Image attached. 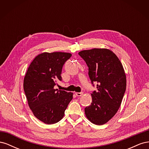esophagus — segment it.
Returning a JSON list of instances; mask_svg holds the SVG:
<instances>
[{
	"mask_svg": "<svg viewBox=\"0 0 149 149\" xmlns=\"http://www.w3.org/2000/svg\"><path fill=\"white\" fill-rule=\"evenodd\" d=\"M76 95L77 96H81L83 94V92H81V93H76Z\"/></svg>",
	"mask_w": 149,
	"mask_h": 149,
	"instance_id": "obj_1",
	"label": "esophagus"
}]
</instances>
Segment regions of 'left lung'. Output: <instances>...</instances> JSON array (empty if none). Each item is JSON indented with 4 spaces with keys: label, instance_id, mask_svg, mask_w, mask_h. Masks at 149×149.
Here are the masks:
<instances>
[{
    "label": "left lung",
    "instance_id": "left-lung-1",
    "mask_svg": "<svg viewBox=\"0 0 149 149\" xmlns=\"http://www.w3.org/2000/svg\"><path fill=\"white\" fill-rule=\"evenodd\" d=\"M88 67V75L97 91L91 94L92 102L85 107L87 118L102 125L118 112L126 89V77L119 58L109 49L94 48L79 52Z\"/></svg>",
    "mask_w": 149,
    "mask_h": 149
}]
</instances>
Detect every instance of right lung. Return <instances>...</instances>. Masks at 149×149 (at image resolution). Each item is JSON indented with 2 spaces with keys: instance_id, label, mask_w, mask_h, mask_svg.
<instances>
[{
  "instance_id": "right-lung-1",
  "label": "right lung",
  "mask_w": 149,
  "mask_h": 149,
  "mask_svg": "<svg viewBox=\"0 0 149 149\" xmlns=\"http://www.w3.org/2000/svg\"><path fill=\"white\" fill-rule=\"evenodd\" d=\"M71 54L43 53L30 65L24 80V89L34 116L47 124L59 122L73 99V93L54 88L61 81V71Z\"/></svg>"
}]
</instances>
